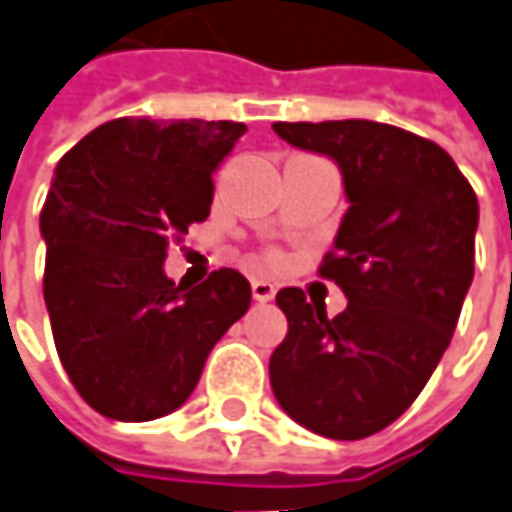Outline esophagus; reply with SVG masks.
<instances>
[{
    "instance_id": "obj_1",
    "label": "esophagus",
    "mask_w": 512,
    "mask_h": 512,
    "mask_svg": "<svg viewBox=\"0 0 512 512\" xmlns=\"http://www.w3.org/2000/svg\"><path fill=\"white\" fill-rule=\"evenodd\" d=\"M274 294H277L274 283H269V280H252V297H255L257 303H269V300H274Z\"/></svg>"
}]
</instances>
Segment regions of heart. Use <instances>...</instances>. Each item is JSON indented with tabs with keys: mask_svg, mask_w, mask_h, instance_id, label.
Segmentation results:
<instances>
[{
	"mask_svg": "<svg viewBox=\"0 0 512 512\" xmlns=\"http://www.w3.org/2000/svg\"><path fill=\"white\" fill-rule=\"evenodd\" d=\"M269 260H272V263H277V257H274V255H272V257H269Z\"/></svg>",
	"mask_w": 512,
	"mask_h": 512,
	"instance_id": "1",
	"label": "heart"
}]
</instances>
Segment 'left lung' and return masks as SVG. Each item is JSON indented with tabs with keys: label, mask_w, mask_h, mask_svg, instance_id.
Wrapping results in <instances>:
<instances>
[{
	"label": "left lung",
	"mask_w": 512,
	"mask_h": 512,
	"mask_svg": "<svg viewBox=\"0 0 512 512\" xmlns=\"http://www.w3.org/2000/svg\"><path fill=\"white\" fill-rule=\"evenodd\" d=\"M291 147L343 172L348 212L320 277L343 314L280 289L286 340L269 360L280 408L328 439H365L411 408L450 345L473 280L479 201L448 152L391 124L277 121Z\"/></svg>",
	"instance_id": "left-lung-1"
}]
</instances>
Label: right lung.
<instances>
[{
	"mask_svg": "<svg viewBox=\"0 0 512 512\" xmlns=\"http://www.w3.org/2000/svg\"><path fill=\"white\" fill-rule=\"evenodd\" d=\"M240 121L115 118L56 167L39 229L56 351L101 416L150 422L181 408L209 351L252 303L235 269L201 286L164 274L167 246L209 218L212 172Z\"/></svg>",
	"mask_w": 512,
	"mask_h": 512,
	"instance_id": "add662e5",
	"label": "right lung"
}]
</instances>
